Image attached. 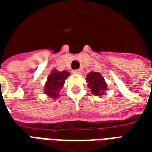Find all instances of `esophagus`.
I'll return each mask as SVG.
<instances>
[{
  "instance_id": "obj_1",
  "label": "esophagus",
  "mask_w": 152,
  "mask_h": 152,
  "mask_svg": "<svg viewBox=\"0 0 152 152\" xmlns=\"http://www.w3.org/2000/svg\"><path fill=\"white\" fill-rule=\"evenodd\" d=\"M72 72L74 73V74H80V73H81V71H80V69L74 70Z\"/></svg>"
}]
</instances>
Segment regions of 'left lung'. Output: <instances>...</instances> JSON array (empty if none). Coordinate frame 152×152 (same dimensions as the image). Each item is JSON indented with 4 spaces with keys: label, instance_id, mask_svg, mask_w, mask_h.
Returning a JSON list of instances; mask_svg holds the SVG:
<instances>
[{
    "label": "left lung",
    "instance_id": "1",
    "mask_svg": "<svg viewBox=\"0 0 152 152\" xmlns=\"http://www.w3.org/2000/svg\"><path fill=\"white\" fill-rule=\"evenodd\" d=\"M86 81L88 86L90 88V91L95 95L101 96L104 94L105 90H107V83L103 79L102 75L99 72H91L88 74Z\"/></svg>",
    "mask_w": 152,
    "mask_h": 152
}]
</instances>
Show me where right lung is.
I'll list each match as a JSON object with an SVG mask.
<instances>
[{"label": "right lung", "mask_w": 152, "mask_h": 152, "mask_svg": "<svg viewBox=\"0 0 152 152\" xmlns=\"http://www.w3.org/2000/svg\"><path fill=\"white\" fill-rule=\"evenodd\" d=\"M69 75L70 73L66 71L58 72L56 70H53L47 78V82L44 89L45 93L50 98H58L59 91L64 85L65 80Z\"/></svg>", "instance_id": "right-lung-1"}]
</instances>
